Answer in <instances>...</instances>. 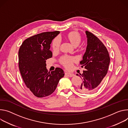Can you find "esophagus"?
<instances>
[{"label": "esophagus", "mask_w": 128, "mask_h": 128, "mask_svg": "<svg viewBox=\"0 0 128 128\" xmlns=\"http://www.w3.org/2000/svg\"><path fill=\"white\" fill-rule=\"evenodd\" d=\"M66 75L68 77H73L75 76V75L74 74H72V73H68V72H66Z\"/></svg>", "instance_id": "1"}]
</instances>
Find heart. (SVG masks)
Masks as SVG:
<instances>
[{"instance_id": "1", "label": "heart", "mask_w": 128, "mask_h": 128, "mask_svg": "<svg viewBox=\"0 0 128 128\" xmlns=\"http://www.w3.org/2000/svg\"><path fill=\"white\" fill-rule=\"evenodd\" d=\"M67 38L71 44L74 46H78L81 42V37L80 34L77 32H70ZM61 39L60 37L58 36L55 38L52 43V47L54 50H58L60 46ZM76 59L75 58L68 55H65L60 58V61L62 64L66 68H70L74 62L76 61Z\"/></svg>"}]
</instances>
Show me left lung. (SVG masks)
Returning <instances> with one entry per match:
<instances>
[{
  "label": "left lung",
  "mask_w": 128,
  "mask_h": 128,
  "mask_svg": "<svg viewBox=\"0 0 128 128\" xmlns=\"http://www.w3.org/2000/svg\"><path fill=\"white\" fill-rule=\"evenodd\" d=\"M86 33L88 45L83 60L80 62L85 70L82 74H80L82 82L78 90L88 94L100 86L108 72L110 57L107 48L100 40L90 32L86 31Z\"/></svg>",
  "instance_id": "obj_1"
}]
</instances>
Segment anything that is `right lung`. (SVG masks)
<instances>
[{
  "label": "right lung",
  "instance_id": "add662e5",
  "mask_svg": "<svg viewBox=\"0 0 128 128\" xmlns=\"http://www.w3.org/2000/svg\"><path fill=\"white\" fill-rule=\"evenodd\" d=\"M60 32H45L30 36L23 42L19 50V68L23 80L38 98L52 94L64 75L60 68L48 72L46 67V60L52 56L50 44Z\"/></svg>",
  "mask_w": 128,
  "mask_h": 128
}]
</instances>
